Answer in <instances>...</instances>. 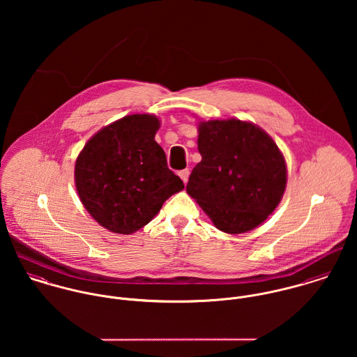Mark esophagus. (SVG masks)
<instances>
[{
    "instance_id": "1",
    "label": "esophagus",
    "mask_w": 357,
    "mask_h": 357,
    "mask_svg": "<svg viewBox=\"0 0 357 357\" xmlns=\"http://www.w3.org/2000/svg\"><path fill=\"white\" fill-rule=\"evenodd\" d=\"M178 176H180V178L184 181V184H187V181H188V177H190V170H188V169L180 170V172H178Z\"/></svg>"
}]
</instances>
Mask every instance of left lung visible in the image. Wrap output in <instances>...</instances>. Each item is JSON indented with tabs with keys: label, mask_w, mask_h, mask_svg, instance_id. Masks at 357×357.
Listing matches in <instances>:
<instances>
[{
	"label": "left lung",
	"mask_w": 357,
	"mask_h": 357,
	"mask_svg": "<svg viewBox=\"0 0 357 357\" xmlns=\"http://www.w3.org/2000/svg\"><path fill=\"white\" fill-rule=\"evenodd\" d=\"M198 133L202 160L190 176L188 195L220 231L238 235L255 229L284 194L283 153L265 130L235 118L202 121Z\"/></svg>",
	"instance_id": "1"
}]
</instances>
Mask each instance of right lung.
Returning <instances> with one entry per match:
<instances>
[{
  "mask_svg": "<svg viewBox=\"0 0 357 357\" xmlns=\"http://www.w3.org/2000/svg\"><path fill=\"white\" fill-rule=\"evenodd\" d=\"M159 125L155 115H126L91 137L75 160L79 199L111 232L139 231L184 188L155 142Z\"/></svg>",
  "mask_w": 357,
  "mask_h": 357,
  "instance_id": "obj_1",
  "label": "right lung"
}]
</instances>
